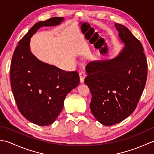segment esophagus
<instances>
[{"mask_svg":"<svg viewBox=\"0 0 154 154\" xmlns=\"http://www.w3.org/2000/svg\"><path fill=\"white\" fill-rule=\"evenodd\" d=\"M79 77H80V83H83L85 81V79L86 77V73L85 71H81L79 73Z\"/></svg>","mask_w":154,"mask_h":154,"instance_id":"34e87169","label":"esophagus"}]
</instances>
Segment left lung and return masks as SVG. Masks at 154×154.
Instances as JSON below:
<instances>
[{"label": "left lung", "mask_w": 154, "mask_h": 154, "mask_svg": "<svg viewBox=\"0 0 154 154\" xmlns=\"http://www.w3.org/2000/svg\"><path fill=\"white\" fill-rule=\"evenodd\" d=\"M124 45L110 60L91 61L86 66L85 83L92 94L90 109L104 126L126 119L136 109L144 89L148 65L140 42L124 25L114 24Z\"/></svg>", "instance_id": "left-lung-1"}]
</instances>
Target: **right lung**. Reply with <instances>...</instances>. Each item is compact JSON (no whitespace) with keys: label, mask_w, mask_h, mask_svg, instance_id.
Segmentation results:
<instances>
[{"label":"right lung","mask_w":154,"mask_h":154,"mask_svg":"<svg viewBox=\"0 0 154 154\" xmlns=\"http://www.w3.org/2000/svg\"><path fill=\"white\" fill-rule=\"evenodd\" d=\"M64 20L54 17L35 23L20 40L12 56L11 83L16 103L25 119L39 126L56 120L65 97L79 84L77 71H65L42 61L30 50V38L39 29L56 26Z\"/></svg>","instance_id":"1"}]
</instances>
